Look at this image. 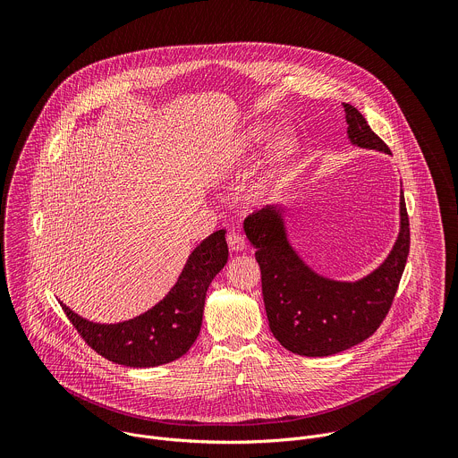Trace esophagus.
I'll list each match as a JSON object with an SVG mask.
<instances>
[{"label": "esophagus", "mask_w": 458, "mask_h": 458, "mask_svg": "<svg viewBox=\"0 0 458 458\" xmlns=\"http://www.w3.org/2000/svg\"><path fill=\"white\" fill-rule=\"evenodd\" d=\"M226 242H228L230 250H233V251H239V250H242V248H244V244H246V241H244V235H242V233H239L237 230H232V232H228V235H226Z\"/></svg>", "instance_id": "obj_1"}]
</instances>
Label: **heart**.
<instances>
[{
	"mask_svg": "<svg viewBox=\"0 0 458 458\" xmlns=\"http://www.w3.org/2000/svg\"><path fill=\"white\" fill-rule=\"evenodd\" d=\"M268 136V130L265 126H253L251 130H248V132L237 141V145L226 154L223 156V159L219 161L217 165V170H216V175L219 179H226L230 175L235 174V170L244 163L250 148L257 143L263 141L265 138ZM293 148H295V143L290 136L286 134H281L276 143H274V152H272V163L274 166L284 163L292 154H293Z\"/></svg>",
	"mask_w": 458,
	"mask_h": 458,
	"instance_id": "b5f03b06",
	"label": "heart"
}]
</instances>
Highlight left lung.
I'll return each instance as SVG.
<instances>
[{
  "label": "left lung",
  "mask_w": 458,
  "mask_h": 458,
  "mask_svg": "<svg viewBox=\"0 0 458 458\" xmlns=\"http://www.w3.org/2000/svg\"><path fill=\"white\" fill-rule=\"evenodd\" d=\"M353 145L387 152L364 115L344 103ZM244 232L257 248L265 308L274 337L306 357L344 352L377 332L394 304L410 253V217L401 195V233L384 265L359 283H335L313 274L286 241L281 212L260 208L244 219Z\"/></svg>",
  "instance_id": "left-lung-1"
}]
</instances>
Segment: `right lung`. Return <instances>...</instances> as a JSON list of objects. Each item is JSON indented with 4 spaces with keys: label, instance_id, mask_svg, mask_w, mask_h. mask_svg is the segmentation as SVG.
Wrapping results in <instances>:
<instances>
[{
    "label": "right lung",
    "instance_id": "1",
    "mask_svg": "<svg viewBox=\"0 0 458 458\" xmlns=\"http://www.w3.org/2000/svg\"><path fill=\"white\" fill-rule=\"evenodd\" d=\"M225 230L214 232L188 257L175 286L147 313L119 324L81 318L61 302L81 339L101 357L130 368H154L182 357L198 339L207 290L225 268Z\"/></svg>",
    "mask_w": 458,
    "mask_h": 458
}]
</instances>
